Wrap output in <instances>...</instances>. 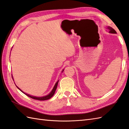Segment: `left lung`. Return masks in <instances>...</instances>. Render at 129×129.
I'll return each mask as SVG.
<instances>
[{"label": "left lung", "mask_w": 129, "mask_h": 129, "mask_svg": "<svg viewBox=\"0 0 129 129\" xmlns=\"http://www.w3.org/2000/svg\"><path fill=\"white\" fill-rule=\"evenodd\" d=\"M107 28L108 30H109V33H113V34H116V33H117V32H116V31L113 29V28H112L111 27L108 26Z\"/></svg>", "instance_id": "left-lung-1"}]
</instances>
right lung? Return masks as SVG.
<instances>
[{
	"instance_id": "obj_1",
	"label": "right lung",
	"mask_w": 129,
	"mask_h": 129,
	"mask_svg": "<svg viewBox=\"0 0 129 129\" xmlns=\"http://www.w3.org/2000/svg\"><path fill=\"white\" fill-rule=\"evenodd\" d=\"M62 72H63V70L62 71ZM58 81H59V80H58V81H57V82L56 83V84H55V86H54V88H53V89L50 92V93L49 94V95H46V96H43V97H36V96H31V95H28V94H27V93H26L23 92L20 89L18 88V87L17 86H17V88L21 91V92H23L24 93L26 94V95L27 96L30 97V98H32V99H34V100H40V101H44V100H47L50 99V98H51V97L53 96V95H54V93H55V91H56V88H57V85H58Z\"/></svg>"
}]
</instances>
